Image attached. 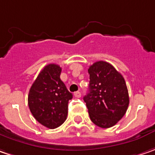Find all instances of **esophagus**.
<instances>
[{
  "label": "esophagus",
  "mask_w": 155,
  "mask_h": 155,
  "mask_svg": "<svg viewBox=\"0 0 155 155\" xmlns=\"http://www.w3.org/2000/svg\"><path fill=\"white\" fill-rule=\"evenodd\" d=\"M74 95L76 98H80L81 96V92L77 91V92H75V93L74 94Z\"/></svg>",
  "instance_id": "obj_1"
}]
</instances>
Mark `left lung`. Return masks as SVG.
<instances>
[{"mask_svg": "<svg viewBox=\"0 0 155 155\" xmlns=\"http://www.w3.org/2000/svg\"><path fill=\"white\" fill-rule=\"evenodd\" d=\"M89 87L83 100L94 124L108 128L124 116L129 96L123 76L111 64L96 61L88 68Z\"/></svg>", "mask_w": 155, "mask_h": 155, "instance_id": "1", "label": "left lung"}]
</instances>
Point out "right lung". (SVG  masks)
<instances>
[{
  "instance_id": "1",
  "label": "right lung",
  "mask_w": 155,
  "mask_h": 155,
  "mask_svg": "<svg viewBox=\"0 0 155 155\" xmlns=\"http://www.w3.org/2000/svg\"><path fill=\"white\" fill-rule=\"evenodd\" d=\"M61 68L48 64L41 71L30 87L28 102L30 112L39 123L54 129L66 120L68 101L73 94L61 80Z\"/></svg>"
}]
</instances>
